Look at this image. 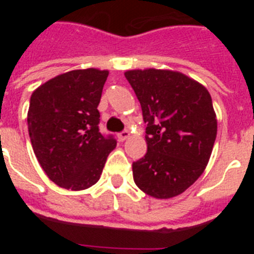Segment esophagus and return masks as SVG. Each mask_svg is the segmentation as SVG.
<instances>
[{"label": "esophagus", "instance_id": "obj_1", "mask_svg": "<svg viewBox=\"0 0 254 254\" xmlns=\"http://www.w3.org/2000/svg\"><path fill=\"white\" fill-rule=\"evenodd\" d=\"M129 137V132L128 131H123V132H121V133H118V140L120 141H126L127 140V138Z\"/></svg>", "mask_w": 254, "mask_h": 254}]
</instances>
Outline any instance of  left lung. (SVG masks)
<instances>
[{
	"label": "left lung",
	"mask_w": 254,
	"mask_h": 254,
	"mask_svg": "<svg viewBox=\"0 0 254 254\" xmlns=\"http://www.w3.org/2000/svg\"><path fill=\"white\" fill-rule=\"evenodd\" d=\"M147 123V152L132 164L133 181L158 199L183 193L201 177L217 133L216 113L202 84L173 69H128Z\"/></svg>",
	"instance_id": "left-lung-1"
}]
</instances>
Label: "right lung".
Masks as SVG:
<instances>
[{
	"label": "right lung",
	"mask_w": 254,
	"mask_h": 254,
	"mask_svg": "<svg viewBox=\"0 0 254 254\" xmlns=\"http://www.w3.org/2000/svg\"><path fill=\"white\" fill-rule=\"evenodd\" d=\"M108 69H72L38 86L30 98L31 146L52 182L82 190L99 181L108 155L117 146L99 132L98 105Z\"/></svg>",
	"instance_id": "right-lung-1"
}]
</instances>
